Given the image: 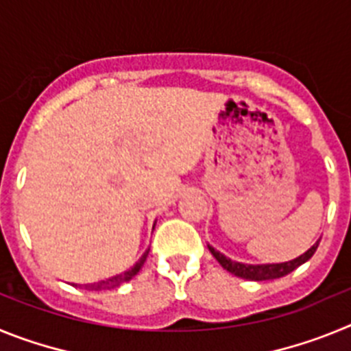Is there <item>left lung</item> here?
I'll return each instance as SVG.
<instances>
[{
    "label": "left lung",
    "mask_w": 351,
    "mask_h": 351,
    "mask_svg": "<svg viewBox=\"0 0 351 351\" xmlns=\"http://www.w3.org/2000/svg\"><path fill=\"white\" fill-rule=\"evenodd\" d=\"M320 241H316V244H313L304 255H300L299 258L290 260V262L285 263H265V265H246V263H239L234 260L226 258L225 255H221L219 251H216L214 247H209L213 256L219 262L223 269H226L228 272H232L234 276L239 278H244V280L251 281H265V280H276V278H283V276L290 274L291 271H295L299 265H302L304 262H308L313 255H315L316 247H318Z\"/></svg>",
    "instance_id": "1"
}]
</instances>
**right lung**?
<instances>
[{
    "mask_svg": "<svg viewBox=\"0 0 351 351\" xmlns=\"http://www.w3.org/2000/svg\"><path fill=\"white\" fill-rule=\"evenodd\" d=\"M147 253H149V251H145L144 255H142V258L138 260V262L135 263V265H133V267L130 269V271L123 272V274H117V276H114V278H108V280H105V281H98V283L86 285V288H88V290H105V288H114V287H119L121 283H125V281L132 280L133 276L137 274V272L141 271V267H142V265H144L145 258H147Z\"/></svg>",
    "mask_w": 351,
    "mask_h": 351,
    "instance_id": "add662e5",
    "label": "right lung"
}]
</instances>
